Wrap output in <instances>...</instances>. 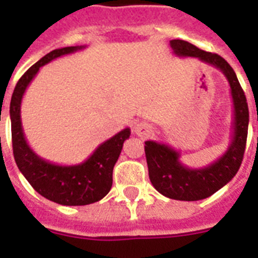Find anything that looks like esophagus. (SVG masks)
Returning a JSON list of instances; mask_svg holds the SVG:
<instances>
[{"mask_svg":"<svg viewBox=\"0 0 258 258\" xmlns=\"http://www.w3.org/2000/svg\"><path fill=\"white\" fill-rule=\"evenodd\" d=\"M134 131H135L136 135L140 136V138H147V136L152 135L153 134L152 125L149 124V123H146V122H140V123H138V124H135V127H134Z\"/></svg>","mask_w":258,"mask_h":258,"instance_id":"esophagus-1","label":"esophagus"}]
</instances>
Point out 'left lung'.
<instances>
[{"label":"left lung","instance_id":"1","mask_svg":"<svg viewBox=\"0 0 258 258\" xmlns=\"http://www.w3.org/2000/svg\"><path fill=\"white\" fill-rule=\"evenodd\" d=\"M170 47L177 56L197 57L215 67L226 76L231 88L233 102L232 135L228 148L222 157L213 164L191 169L179 161V153L168 144L148 140L146 142V157L149 179L162 196L177 201H199L213 196L231 181L239 170L245 151L249 110L244 90L236 77L235 71L218 53L199 49L194 44L179 39L170 40Z\"/></svg>","mask_w":258,"mask_h":258}]
</instances>
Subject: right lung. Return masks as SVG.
I'll return each mask as SVG.
<instances>
[{"mask_svg":"<svg viewBox=\"0 0 258 258\" xmlns=\"http://www.w3.org/2000/svg\"><path fill=\"white\" fill-rule=\"evenodd\" d=\"M82 48L85 47H64L53 49L43 56L17 82L10 102L13 153L18 169L40 196L62 206L90 205L101 201L110 191L112 186V169L122 152L123 143L131 135L130 128L122 130L98 146L88 160L77 165L68 166L56 165L39 157L26 142L21 122V103L27 86L40 67L48 64L56 57L69 55Z\"/></svg>","mask_w":258,"mask_h":258,"instance_id":"1","label":"right lung"}]
</instances>
